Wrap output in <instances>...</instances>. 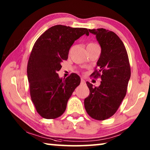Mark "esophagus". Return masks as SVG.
Instances as JSON below:
<instances>
[{
	"label": "esophagus",
	"instance_id": "34e87169",
	"mask_svg": "<svg viewBox=\"0 0 150 150\" xmlns=\"http://www.w3.org/2000/svg\"><path fill=\"white\" fill-rule=\"evenodd\" d=\"M81 83H82V84H84V83H85V81L83 79H81Z\"/></svg>",
	"mask_w": 150,
	"mask_h": 150
}]
</instances>
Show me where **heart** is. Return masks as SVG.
I'll use <instances>...</instances> for the list:
<instances>
[{"mask_svg":"<svg viewBox=\"0 0 150 150\" xmlns=\"http://www.w3.org/2000/svg\"><path fill=\"white\" fill-rule=\"evenodd\" d=\"M96 45V44H94V43H90V44H88V45Z\"/></svg>","mask_w":150,"mask_h":150,"instance_id":"heart-1","label":"heart"}]
</instances>
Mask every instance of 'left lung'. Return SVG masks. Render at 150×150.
Instances as JSON below:
<instances>
[{
  "label": "left lung",
  "mask_w": 150,
  "mask_h": 150,
  "mask_svg": "<svg viewBox=\"0 0 150 150\" xmlns=\"http://www.w3.org/2000/svg\"><path fill=\"white\" fill-rule=\"evenodd\" d=\"M96 35L101 47L96 67L91 76L101 79L99 87L87 85L90 93L84 100L91 118L104 120L115 115L125 97L131 75L128 54L123 42L115 32L104 28L88 30Z\"/></svg>",
  "instance_id": "obj_1"
}]
</instances>
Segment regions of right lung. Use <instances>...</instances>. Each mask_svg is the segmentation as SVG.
Returning a JSON list of instances; mask_svg holds the SVG:
<instances>
[{
  "label": "right lung",
  "mask_w": 150,
  "mask_h": 150,
  "mask_svg": "<svg viewBox=\"0 0 150 150\" xmlns=\"http://www.w3.org/2000/svg\"><path fill=\"white\" fill-rule=\"evenodd\" d=\"M87 28L55 25L40 35L33 46L27 65L30 93L38 113L46 119L62 116L67 101L81 83V78L71 73L59 78L57 71L67 60L70 47Z\"/></svg>",
  "instance_id": "obj_1"
}]
</instances>
